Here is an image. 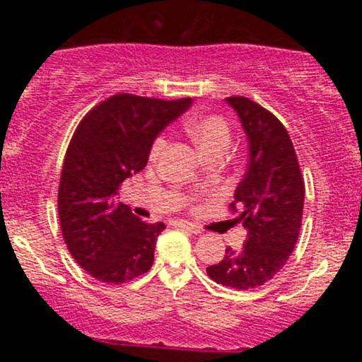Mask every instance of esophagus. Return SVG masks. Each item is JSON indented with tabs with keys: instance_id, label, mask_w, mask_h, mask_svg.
<instances>
[{
	"instance_id": "1",
	"label": "esophagus",
	"mask_w": 362,
	"mask_h": 362,
	"mask_svg": "<svg viewBox=\"0 0 362 362\" xmlns=\"http://www.w3.org/2000/svg\"><path fill=\"white\" fill-rule=\"evenodd\" d=\"M173 226L175 228H184V230L192 231V233H201V228L197 224H192L189 221H173Z\"/></svg>"
}]
</instances>
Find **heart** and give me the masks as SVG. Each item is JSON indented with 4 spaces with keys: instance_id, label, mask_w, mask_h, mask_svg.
<instances>
[{
    "instance_id": "b5f03b06",
    "label": "heart",
    "mask_w": 362,
    "mask_h": 362,
    "mask_svg": "<svg viewBox=\"0 0 362 362\" xmlns=\"http://www.w3.org/2000/svg\"><path fill=\"white\" fill-rule=\"evenodd\" d=\"M185 131L204 155H211L213 151H224L231 139L230 124L221 115L214 114L187 120ZM165 144H167V138L163 134L156 136L151 144V151H149L151 158L160 155L163 151Z\"/></svg>"
}]
</instances>
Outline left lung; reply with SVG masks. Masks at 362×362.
Wrapping results in <instances>:
<instances>
[{
    "label": "left lung",
    "instance_id": "8db88e82",
    "mask_svg": "<svg viewBox=\"0 0 362 362\" xmlns=\"http://www.w3.org/2000/svg\"><path fill=\"white\" fill-rule=\"evenodd\" d=\"M248 138V167L235 190L231 213L247 228L240 250L226 248L219 264L207 267L218 284L240 291L271 281L298 242L305 204V180L293 141L272 112L247 97H228Z\"/></svg>",
    "mask_w": 362,
    "mask_h": 362
}]
</instances>
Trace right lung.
Segmentation results:
<instances>
[{"mask_svg":"<svg viewBox=\"0 0 362 362\" xmlns=\"http://www.w3.org/2000/svg\"><path fill=\"white\" fill-rule=\"evenodd\" d=\"M192 98L161 100L117 93L78 124L61 170L57 213L76 264L107 284L148 272L163 223H146L115 202L120 184L146 167L153 141Z\"/></svg>","mask_w":362,"mask_h":362,"instance_id":"1","label":"right lung"}]
</instances>
